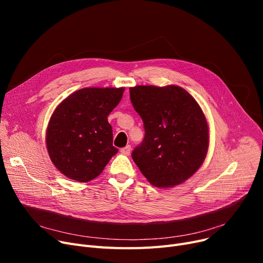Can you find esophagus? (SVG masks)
Listing matches in <instances>:
<instances>
[{"label":"esophagus","instance_id":"1","mask_svg":"<svg viewBox=\"0 0 263 263\" xmlns=\"http://www.w3.org/2000/svg\"><path fill=\"white\" fill-rule=\"evenodd\" d=\"M120 153H121L122 155H127V156H129V155H130V153H131V146H130V145H127L126 147L121 148V149H120Z\"/></svg>","mask_w":263,"mask_h":263}]
</instances>
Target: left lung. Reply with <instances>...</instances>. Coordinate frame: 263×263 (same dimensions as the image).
<instances>
[{"label": "left lung", "instance_id": "1", "mask_svg": "<svg viewBox=\"0 0 263 263\" xmlns=\"http://www.w3.org/2000/svg\"><path fill=\"white\" fill-rule=\"evenodd\" d=\"M130 99L145 129L143 142L132 151L137 167L158 187L184 182L208 151V123L200 106L175 85L131 87Z\"/></svg>", "mask_w": 263, "mask_h": 263}]
</instances>
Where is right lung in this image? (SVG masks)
Instances as JSON below:
<instances>
[{"mask_svg":"<svg viewBox=\"0 0 263 263\" xmlns=\"http://www.w3.org/2000/svg\"><path fill=\"white\" fill-rule=\"evenodd\" d=\"M123 90L83 88L54 110L47 130V148L55 167L66 177L90 181L117 154L107 116L121 100Z\"/></svg>","mask_w":263,"mask_h":263,"instance_id":"1","label":"right lung"}]
</instances>
